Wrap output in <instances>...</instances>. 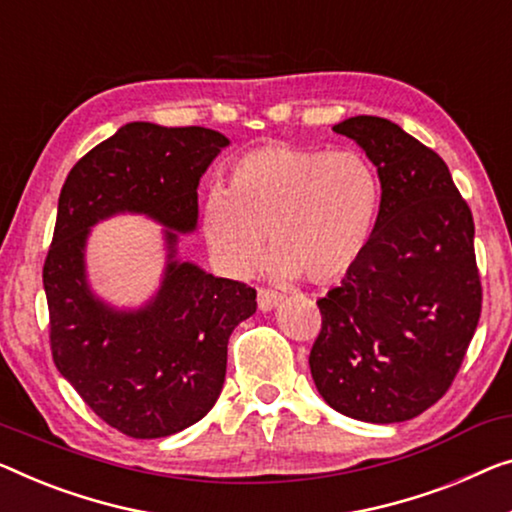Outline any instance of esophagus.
<instances>
[{
  "label": "esophagus",
  "instance_id": "obj_1",
  "mask_svg": "<svg viewBox=\"0 0 512 512\" xmlns=\"http://www.w3.org/2000/svg\"><path fill=\"white\" fill-rule=\"evenodd\" d=\"M282 301V296L276 292H269V289H259L257 292V305L262 312H269L273 308H278V303Z\"/></svg>",
  "mask_w": 512,
  "mask_h": 512
}]
</instances>
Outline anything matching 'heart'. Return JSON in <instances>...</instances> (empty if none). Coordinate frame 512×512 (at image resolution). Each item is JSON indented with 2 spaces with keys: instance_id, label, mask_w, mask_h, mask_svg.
<instances>
[{
  "instance_id": "b5f03b06",
  "label": "heart",
  "mask_w": 512,
  "mask_h": 512,
  "mask_svg": "<svg viewBox=\"0 0 512 512\" xmlns=\"http://www.w3.org/2000/svg\"><path fill=\"white\" fill-rule=\"evenodd\" d=\"M379 179L358 151L266 144L234 160L230 188L202 204V236L220 269L243 278L266 257L282 278L331 285L354 269L379 211Z\"/></svg>"
}]
</instances>
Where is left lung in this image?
<instances>
[{
    "mask_svg": "<svg viewBox=\"0 0 512 512\" xmlns=\"http://www.w3.org/2000/svg\"><path fill=\"white\" fill-rule=\"evenodd\" d=\"M333 131L377 167L381 202L354 269L317 301L310 372L340 414L402 423L444 398L476 333L474 216L444 160L398 124L361 114Z\"/></svg>",
    "mask_w": 512,
    "mask_h": 512,
    "instance_id": "left-lung-1",
    "label": "left lung"
}]
</instances>
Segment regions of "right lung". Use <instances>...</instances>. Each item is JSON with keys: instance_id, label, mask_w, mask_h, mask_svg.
Masks as SVG:
<instances>
[{"instance_id": "right-lung-1", "label": "right lung", "mask_w": 512, "mask_h": 512, "mask_svg": "<svg viewBox=\"0 0 512 512\" xmlns=\"http://www.w3.org/2000/svg\"><path fill=\"white\" fill-rule=\"evenodd\" d=\"M230 140L202 126L133 121L82 156L59 193L43 264L57 370L98 418L133 439L170 437L204 418L225 384L227 342L257 310V292L177 259L179 232L197 227V186ZM117 212L166 225L159 292L137 311L90 292V227Z\"/></svg>"}]
</instances>
